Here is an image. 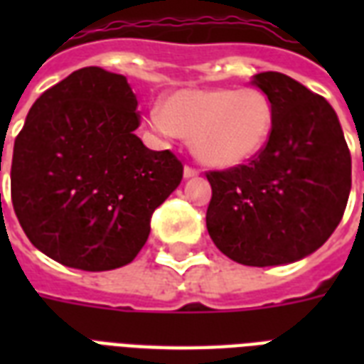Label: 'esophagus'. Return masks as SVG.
Segmentation results:
<instances>
[{
  "label": "esophagus",
  "instance_id": "1",
  "mask_svg": "<svg viewBox=\"0 0 364 364\" xmlns=\"http://www.w3.org/2000/svg\"><path fill=\"white\" fill-rule=\"evenodd\" d=\"M183 173H185V177H196L200 173L196 168H193V166H185V170H183Z\"/></svg>",
  "mask_w": 364,
  "mask_h": 364
}]
</instances>
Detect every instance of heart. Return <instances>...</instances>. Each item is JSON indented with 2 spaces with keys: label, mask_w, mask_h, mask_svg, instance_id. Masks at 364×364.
Masks as SVG:
<instances>
[{
  "label": "heart",
  "mask_w": 364,
  "mask_h": 364,
  "mask_svg": "<svg viewBox=\"0 0 364 364\" xmlns=\"http://www.w3.org/2000/svg\"><path fill=\"white\" fill-rule=\"evenodd\" d=\"M149 122L160 136L181 134L194 156L211 168H236L264 149L274 126L268 96L253 87L185 88L162 102Z\"/></svg>",
  "instance_id": "obj_1"
}]
</instances>
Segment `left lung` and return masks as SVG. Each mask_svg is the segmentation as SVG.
Instances as JSON below:
<instances>
[{
  "label": "left lung",
  "mask_w": 364,
  "mask_h": 364,
  "mask_svg": "<svg viewBox=\"0 0 364 364\" xmlns=\"http://www.w3.org/2000/svg\"><path fill=\"white\" fill-rule=\"evenodd\" d=\"M251 82L274 109L270 139L249 164L205 173V227L240 264H289L321 247L342 221L351 154L323 96L277 71L257 73Z\"/></svg>",
  "instance_id": "8db88e82"
}]
</instances>
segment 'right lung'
I'll list each match as a JSON object with an SVG mask.
<instances>
[{"mask_svg": "<svg viewBox=\"0 0 364 364\" xmlns=\"http://www.w3.org/2000/svg\"><path fill=\"white\" fill-rule=\"evenodd\" d=\"M124 75L90 65L36 100L14 139L11 198L28 240L70 268L104 272L136 259L153 211L183 179L171 151L134 134Z\"/></svg>", "mask_w": 364, "mask_h": 364, "instance_id": "right-lung-1", "label": "right lung"}]
</instances>
